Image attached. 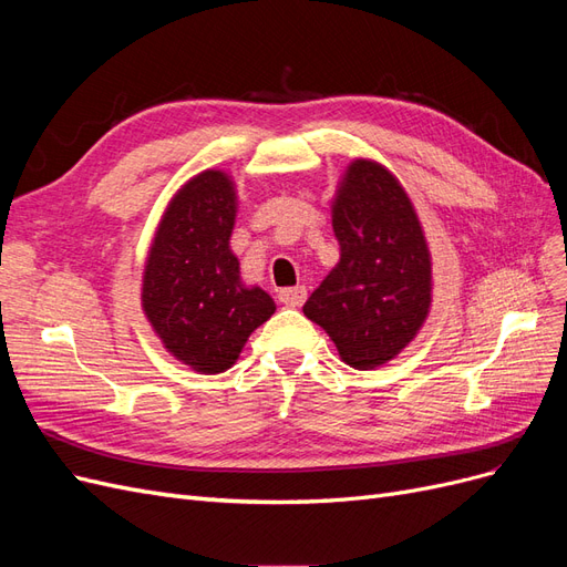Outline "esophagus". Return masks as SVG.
I'll list each match as a JSON object with an SVG mask.
<instances>
[{
  "label": "esophagus",
  "mask_w": 567,
  "mask_h": 567,
  "mask_svg": "<svg viewBox=\"0 0 567 567\" xmlns=\"http://www.w3.org/2000/svg\"><path fill=\"white\" fill-rule=\"evenodd\" d=\"M307 300V288L305 286H293V288H281L279 290V302L288 307H300Z\"/></svg>",
  "instance_id": "obj_1"
}]
</instances>
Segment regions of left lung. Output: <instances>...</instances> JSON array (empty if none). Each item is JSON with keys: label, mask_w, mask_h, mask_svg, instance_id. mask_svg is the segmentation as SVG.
Here are the masks:
<instances>
[{"label": "left lung", "mask_w": 567, "mask_h": 567, "mask_svg": "<svg viewBox=\"0 0 567 567\" xmlns=\"http://www.w3.org/2000/svg\"><path fill=\"white\" fill-rule=\"evenodd\" d=\"M340 262L305 302L342 362L381 367L414 340L431 307V252L402 184L371 161H354L333 203Z\"/></svg>", "instance_id": "8db88e82"}]
</instances>
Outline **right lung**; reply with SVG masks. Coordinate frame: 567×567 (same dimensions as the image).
Returning a JSON list of instances; mask_svg holds the SVG:
<instances>
[{
	"label": "right lung",
	"mask_w": 567,
	"mask_h": 567,
	"mask_svg": "<svg viewBox=\"0 0 567 567\" xmlns=\"http://www.w3.org/2000/svg\"><path fill=\"white\" fill-rule=\"evenodd\" d=\"M236 217L231 179L205 169L169 200L144 269L142 305L167 352L200 373L227 371L274 300L246 288L229 236Z\"/></svg>",
	"instance_id": "add662e5"
}]
</instances>
